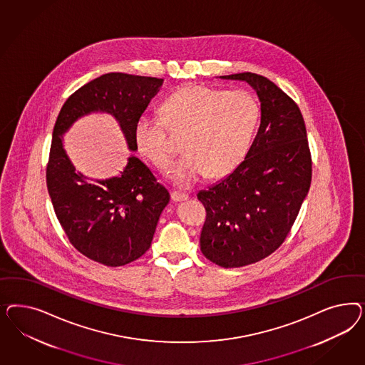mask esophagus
Wrapping results in <instances>:
<instances>
[{
  "label": "esophagus",
  "mask_w": 365,
  "mask_h": 365,
  "mask_svg": "<svg viewBox=\"0 0 365 365\" xmlns=\"http://www.w3.org/2000/svg\"><path fill=\"white\" fill-rule=\"evenodd\" d=\"M171 198L174 202H183V200H187V194H183V192H179V191H173L171 192Z\"/></svg>",
  "instance_id": "obj_1"
}]
</instances>
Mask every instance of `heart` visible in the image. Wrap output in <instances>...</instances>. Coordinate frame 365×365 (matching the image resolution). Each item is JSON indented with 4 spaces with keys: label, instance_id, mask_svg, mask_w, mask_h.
<instances>
[{
    "label": "heart",
    "instance_id": "b5f03b06",
    "mask_svg": "<svg viewBox=\"0 0 365 365\" xmlns=\"http://www.w3.org/2000/svg\"><path fill=\"white\" fill-rule=\"evenodd\" d=\"M261 119V104L249 91L188 86L167 98L160 113L147 112L135 125L139 151L162 171L180 151L168 128L185 136L188 154L173 170L178 185L192 186L210 174L225 177L249 153Z\"/></svg>",
    "mask_w": 365,
    "mask_h": 365
}]
</instances>
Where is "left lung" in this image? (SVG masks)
<instances>
[{
  "mask_svg": "<svg viewBox=\"0 0 365 365\" xmlns=\"http://www.w3.org/2000/svg\"><path fill=\"white\" fill-rule=\"evenodd\" d=\"M221 78L255 89L261 124L242 163L198 192L207 212L200 250L222 267H241L285 241L309 191L312 159L301 110L282 89L252 72Z\"/></svg>",
  "mask_w": 365,
  "mask_h": 365,
  "instance_id": "8db88e82",
  "label": "left lung"
}]
</instances>
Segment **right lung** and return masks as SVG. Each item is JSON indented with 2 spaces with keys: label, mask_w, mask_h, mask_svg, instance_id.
<instances>
[{
  "label": "right lung",
  "mask_w": 365,
  "mask_h": 365,
  "mask_svg": "<svg viewBox=\"0 0 365 365\" xmlns=\"http://www.w3.org/2000/svg\"><path fill=\"white\" fill-rule=\"evenodd\" d=\"M162 84L163 78L106 73L66 99L53 127L46 186L56 217L69 242L103 265H127L150 249L170 192L135 155L120 175L89 179L72 165L63 136L80 118L106 112L136 151L135 125Z\"/></svg>",
  "instance_id": "1"
}]
</instances>
